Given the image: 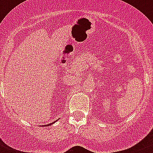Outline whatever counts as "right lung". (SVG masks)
<instances>
[{"label":"right lung","mask_w":153,"mask_h":153,"mask_svg":"<svg viewBox=\"0 0 153 153\" xmlns=\"http://www.w3.org/2000/svg\"><path fill=\"white\" fill-rule=\"evenodd\" d=\"M53 123H55V122H53ZM53 123H51V124H48V125H51V124H53ZM48 125H47V126H48ZM45 126H46V125H45Z\"/></svg>","instance_id":"1"}]
</instances>
